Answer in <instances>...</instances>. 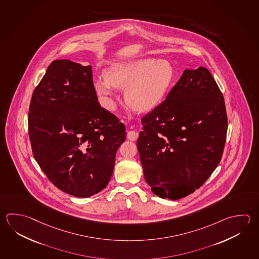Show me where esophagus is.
Wrapping results in <instances>:
<instances>
[{"label":"esophagus","mask_w":259,"mask_h":259,"mask_svg":"<svg viewBox=\"0 0 259 259\" xmlns=\"http://www.w3.org/2000/svg\"><path fill=\"white\" fill-rule=\"evenodd\" d=\"M137 137H138V133H137V131H135V130H129V131L127 132V138H128L129 140L136 141L137 139Z\"/></svg>","instance_id":"obj_1"}]
</instances>
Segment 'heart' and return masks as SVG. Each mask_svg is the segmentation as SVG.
I'll list each match as a JSON object with an SVG mask.
<instances>
[{"label":"heart","mask_w":259,"mask_h":259,"mask_svg":"<svg viewBox=\"0 0 259 259\" xmlns=\"http://www.w3.org/2000/svg\"><path fill=\"white\" fill-rule=\"evenodd\" d=\"M176 78V70L166 59H139L114 64L105 78L94 86L108 107H114L113 89H125L126 103L140 112L156 108L165 100Z\"/></svg>","instance_id":"b5f03b06"}]
</instances>
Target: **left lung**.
Listing matches in <instances>:
<instances>
[{"mask_svg":"<svg viewBox=\"0 0 259 259\" xmlns=\"http://www.w3.org/2000/svg\"><path fill=\"white\" fill-rule=\"evenodd\" d=\"M137 148L156 195H190L219 165L227 134L225 99L206 68L186 69L166 100L142 118Z\"/></svg>","mask_w":259,"mask_h":259,"instance_id":"8db88e82","label":"left lung"}]
</instances>
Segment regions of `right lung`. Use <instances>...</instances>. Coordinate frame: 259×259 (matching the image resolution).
Returning <instances> with one entry per match:
<instances>
[{
	"instance_id": "add662e5",
	"label": "right lung",
	"mask_w": 259,
	"mask_h": 259,
	"mask_svg": "<svg viewBox=\"0 0 259 259\" xmlns=\"http://www.w3.org/2000/svg\"><path fill=\"white\" fill-rule=\"evenodd\" d=\"M28 134L34 159L49 181L86 198L107 186L126 133L98 103L92 67L59 59L34 89Z\"/></svg>"
}]
</instances>
